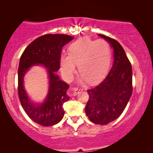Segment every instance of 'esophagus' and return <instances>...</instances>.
<instances>
[{"label":"esophagus","mask_w":153,"mask_h":153,"mask_svg":"<svg viewBox=\"0 0 153 153\" xmlns=\"http://www.w3.org/2000/svg\"><path fill=\"white\" fill-rule=\"evenodd\" d=\"M82 91H83L82 89H79V88H72L73 95H74V96L77 95L79 93H80V92H81Z\"/></svg>","instance_id":"34e87169"}]
</instances>
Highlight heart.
I'll return each instance as SVG.
<instances>
[{
  "mask_svg": "<svg viewBox=\"0 0 153 153\" xmlns=\"http://www.w3.org/2000/svg\"><path fill=\"white\" fill-rule=\"evenodd\" d=\"M68 50L69 54L62 53L60 57V70L66 80H72L77 65L81 72V83H97L106 76L111 60V51L106 42L83 37L73 42Z\"/></svg>",
  "mask_w": 153,
  "mask_h": 153,
  "instance_id": "1",
  "label": "heart"
}]
</instances>
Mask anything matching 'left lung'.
<instances>
[{
    "mask_svg": "<svg viewBox=\"0 0 153 153\" xmlns=\"http://www.w3.org/2000/svg\"><path fill=\"white\" fill-rule=\"evenodd\" d=\"M114 49V64L105 79L97 86L88 90L89 100L85 111L90 120L106 125L118 118L132 93V69L125 50L118 41L98 35Z\"/></svg>",
    "mask_w": 153,
    "mask_h": 153,
    "instance_id": "1",
    "label": "left lung"
}]
</instances>
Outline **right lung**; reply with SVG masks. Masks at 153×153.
<instances>
[{
    "mask_svg": "<svg viewBox=\"0 0 153 153\" xmlns=\"http://www.w3.org/2000/svg\"><path fill=\"white\" fill-rule=\"evenodd\" d=\"M74 39L62 34H47L39 37L26 48L20 58L18 69L19 97L25 112L33 121L42 126L57 124L65 114L62 105L70 97L67 95L69 85L62 81L56 72L60 69L62 48ZM46 68L49 79V89L45 100L34 102L24 88L23 79L26 72L33 66Z\"/></svg>",
    "mask_w": 153,
    "mask_h": 153,
    "instance_id": "add662e5",
    "label": "right lung"
}]
</instances>
